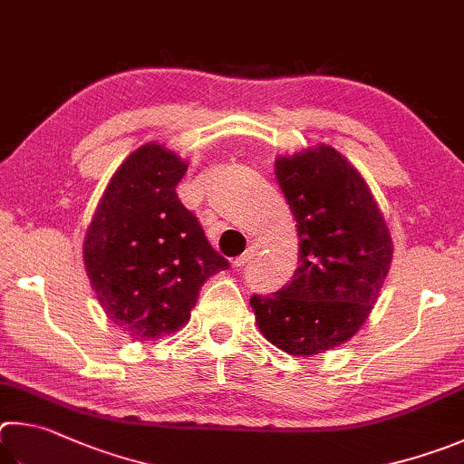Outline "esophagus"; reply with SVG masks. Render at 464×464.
<instances>
[{"mask_svg": "<svg viewBox=\"0 0 464 464\" xmlns=\"http://www.w3.org/2000/svg\"><path fill=\"white\" fill-rule=\"evenodd\" d=\"M256 253H258V246L256 245H253V246H248L246 248V253H242L238 258H234L232 261V266L234 269H242V266H245L250 258H255L256 256Z\"/></svg>", "mask_w": 464, "mask_h": 464, "instance_id": "esophagus-1", "label": "esophagus"}]
</instances>
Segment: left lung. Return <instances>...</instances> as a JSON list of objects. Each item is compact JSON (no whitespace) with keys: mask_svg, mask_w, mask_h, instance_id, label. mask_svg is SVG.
I'll list each match as a JSON object with an SVG mask.
<instances>
[{"mask_svg":"<svg viewBox=\"0 0 464 464\" xmlns=\"http://www.w3.org/2000/svg\"><path fill=\"white\" fill-rule=\"evenodd\" d=\"M275 175L297 222L299 266L294 281L250 305L271 344L314 356L344 344L369 318L393 242L369 185L332 146L279 157Z\"/></svg>","mask_w":464,"mask_h":464,"instance_id":"left-lung-1","label":"left lung"}]
</instances>
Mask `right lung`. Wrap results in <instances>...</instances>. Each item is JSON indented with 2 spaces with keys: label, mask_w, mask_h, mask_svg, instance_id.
<instances>
[{
  "label": "right lung",
  "mask_w": 464,
  "mask_h": 464,
  "mask_svg": "<svg viewBox=\"0 0 464 464\" xmlns=\"http://www.w3.org/2000/svg\"><path fill=\"white\" fill-rule=\"evenodd\" d=\"M187 162L162 144L136 149L113 173L83 242L85 271L111 324L132 340L177 332L199 289L227 269L175 187Z\"/></svg>",
  "instance_id": "add662e5"
}]
</instances>
